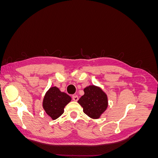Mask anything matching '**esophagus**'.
Returning a JSON list of instances; mask_svg holds the SVG:
<instances>
[{
  "label": "esophagus",
  "instance_id": "esophagus-1",
  "mask_svg": "<svg viewBox=\"0 0 158 158\" xmlns=\"http://www.w3.org/2000/svg\"><path fill=\"white\" fill-rule=\"evenodd\" d=\"M73 99L74 100V101H75V102H76V101H78V95H73Z\"/></svg>",
  "mask_w": 158,
  "mask_h": 158
}]
</instances>
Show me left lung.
I'll list each match as a JSON object with an SVG mask.
<instances>
[{
  "instance_id": "obj_1",
  "label": "left lung",
  "mask_w": 158,
  "mask_h": 158,
  "mask_svg": "<svg viewBox=\"0 0 158 158\" xmlns=\"http://www.w3.org/2000/svg\"><path fill=\"white\" fill-rule=\"evenodd\" d=\"M84 94L78 101L84 113L94 119L99 118L108 107L107 94L101 88L90 85L84 89Z\"/></svg>"
}]
</instances>
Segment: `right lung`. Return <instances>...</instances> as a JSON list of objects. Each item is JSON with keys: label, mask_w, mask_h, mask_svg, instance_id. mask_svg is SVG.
Returning a JSON list of instances; mask_svg holds the SVG:
<instances>
[{"label": "right lung", "mask_w": 158, "mask_h": 158, "mask_svg": "<svg viewBox=\"0 0 158 158\" xmlns=\"http://www.w3.org/2000/svg\"><path fill=\"white\" fill-rule=\"evenodd\" d=\"M68 94L62 92L56 86L50 88L43 100V108L52 120L59 118L64 113V107L70 101Z\"/></svg>", "instance_id": "1"}]
</instances>
